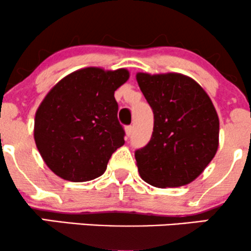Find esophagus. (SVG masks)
<instances>
[{"mask_svg":"<svg viewBox=\"0 0 251 251\" xmlns=\"http://www.w3.org/2000/svg\"><path fill=\"white\" fill-rule=\"evenodd\" d=\"M125 131H126V135H127V137H129V135L132 134V132H133V126H126V128H125Z\"/></svg>","mask_w":251,"mask_h":251,"instance_id":"1","label":"esophagus"}]
</instances>
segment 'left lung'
<instances>
[{
	"mask_svg": "<svg viewBox=\"0 0 251 251\" xmlns=\"http://www.w3.org/2000/svg\"><path fill=\"white\" fill-rule=\"evenodd\" d=\"M137 81L153 111L148 145L134 152L140 177L155 188L191 183L215 157L220 120L211 99L179 73H138Z\"/></svg>",
	"mask_w": 251,
	"mask_h": 251,
	"instance_id": "8db88e82",
	"label": "left lung"
}]
</instances>
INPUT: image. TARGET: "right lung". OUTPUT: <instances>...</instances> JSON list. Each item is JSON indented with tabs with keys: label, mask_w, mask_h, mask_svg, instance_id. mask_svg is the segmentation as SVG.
Wrapping results in <instances>:
<instances>
[{
	"label": "right lung",
	"mask_w": 251,
	"mask_h": 251,
	"mask_svg": "<svg viewBox=\"0 0 251 251\" xmlns=\"http://www.w3.org/2000/svg\"><path fill=\"white\" fill-rule=\"evenodd\" d=\"M125 68L87 67L68 74L40 103L36 148L47 166L70 181L100 177L112 153L125 144L114 92L128 80Z\"/></svg>",
	"instance_id": "add662e5"
}]
</instances>
